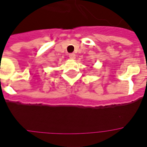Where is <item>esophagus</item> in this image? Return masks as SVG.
I'll return each mask as SVG.
<instances>
[{"label":"esophagus","mask_w":147,"mask_h":147,"mask_svg":"<svg viewBox=\"0 0 147 147\" xmlns=\"http://www.w3.org/2000/svg\"><path fill=\"white\" fill-rule=\"evenodd\" d=\"M69 58L70 59H75L76 58V54L71 53V54H69Z\"/></svg>","instance_id":"34e87169"}]
</instances>
